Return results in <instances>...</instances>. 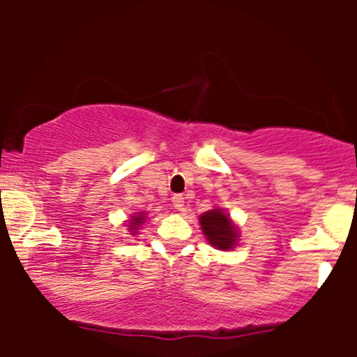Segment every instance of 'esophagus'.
<instances>
[{
  "label": "esophagus",
  "instance_id": "obj_1",
  "mask_svg": "<svg viewBox=\"0 0 357 357\" xmlns=\"http://www.w3.org/2000/svg\"><path fill=\"white\" fill-rule=\"evenodd\" d=\"M172 205H174V207L178 208L179 212L185 211V197H183V195H174V197H172Z\"/></svg>",
  "mask_w": 357,
  "mask_h": 357
}]
</instances>
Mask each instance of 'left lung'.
Here are the masks:
<instances>
[{
	"instance_id": "1",
	"label": "left lung",
	"mask_w": 357,
	"mask_h": 357,
	"mask_svg": "<svg viewBox=\"0 0 357 357\" xmlns=\"http://www.w3.org/2000/svg\"><path fill=\"white\" fill-rule=\"evenodd\" d=\"M200 226L205 238L219 250H231L238 242V229L222 208H212L200 215Z\"/></svg>"
}]
</instances>
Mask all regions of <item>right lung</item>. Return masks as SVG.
<instances>
[{
    "label": "right lung",
    "instance_id": "add662e5",
    "mask_svg": "<svg viewBox=\"0 0 357 357\" xmlns=\"http://www.w3.org/2000/svg\"><path fill=\"white\" fill-rule=\"evenodd\" d=\"M145 218H146L145 212H138V214L131 215V221L128 222V229L129 231H132L131 235H136V229H139V226L145 222Z\"/></svg>",
    "mask_w": 357,
    "mask_h": 357
}]
</instances>
